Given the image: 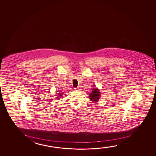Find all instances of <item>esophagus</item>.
<instances>
[{
	"instance_id": "obj_1",
	"label": "esophagus",
	"mask_w": 156,
	"mask_h": 156,
	"mask_svg": "<svg viewBox=\"0 0 156 156\" xmlns=\"http://www.w3.org/2000/svg\"><path fill=\"white\" fill-rule=\"evenodd\" d=\"M81 86H78V87L75 88V90H81Z\"/></svg>"
}]
</instances>
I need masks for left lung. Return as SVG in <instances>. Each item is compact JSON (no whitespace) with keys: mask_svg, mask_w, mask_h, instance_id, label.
<instances>
[{"mask_svg":"<svg viewBox=\"0 0 156 156\" xmlns=\"http://www.w3.org/2000/svg\"><path fill=\"white\" fill-rule=\"evenodd\" d=\"M100 92L99 90L96 88H94L93 89L92 92L90 93L89 97L93 102L95 103L100 98Z\"/></svg>","mask_w":156,"mask_h":156,"instance_id":"1","label":"left lung"}]
</instances>
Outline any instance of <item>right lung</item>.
Instances as JSON below:
<instances>
[{
	"label": "right lung",
	"mask_w": 156,
	"mask_h": 156,
	"mask_svg": "<svg viewBox=\"0 0 156 156\" xmlns=\"http://www.w3.org/2000/svg\"><path fill=\"white\" fill-rule=\"evenodd\" d=\"M58 95H57V96H58V98H61V97L63 95V94H62V93H58Z\"/></svg>",
	"instance_id": "right-lung-1"
}]
</instances>
